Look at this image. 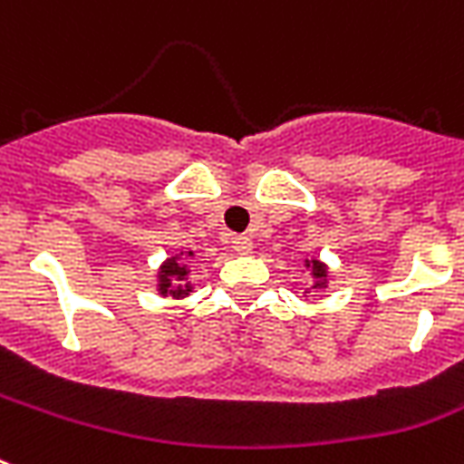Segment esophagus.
<instances>
[{"instance_id": "esophagus-1", "label": "esophagus", "mask_w": 464, "mask_h": 464, "mask_svg": "<svg viewBox=\"0 0 464 464\" xmlns=\"http://www.w3.org/2000/svg\"><path fill=\"white\" fill-rule=\"evenodd\" d=\"M231 246L236 253H240V256H247V253L253 250V240L247 238V236H233Z\"/></svg>"}]
</instances>
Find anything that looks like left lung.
<instances>
[{
  "label": "left lung",
  "instance_id": "1",
  "mask_svg": "<svg viewBox=\"0 0 464 464\" xmlns=\"http://www.w3.org/2000/svg\"><path fill=\"white\" fill-rule=\"evenodd\" d=\"M311 265H314V277H316L314 287H324L326 285V265L318 263V260H311ZM306 267H309V263H306Z\"/></svg>",
  "mask_w": 464,
  "mask_h": 464
}]
</instances>
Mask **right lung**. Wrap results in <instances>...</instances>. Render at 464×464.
<instances>
[{
    "label": "right lung",
    "instance_id": "obj_1",
    "mask_svg": "<svg viewBox=\"0 0 464 464\" xmlns=\"http://www.w3.org/2000/svg\"><path fill=\"white\" fill-rule=\"evenodd\" d=\"M189 257H192V250H189ZM187 275H189L187 265L179 263V257H169L168 263L160 267V275H158V279H160V285H158V287H160V295L175 296V299L189 295V292H192V285L187 282Z\"/></svg>",
    "mask_w": 464,
    "mask_h": 464
}]
</instances>
